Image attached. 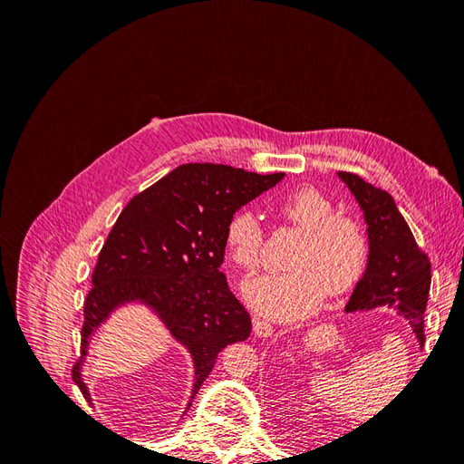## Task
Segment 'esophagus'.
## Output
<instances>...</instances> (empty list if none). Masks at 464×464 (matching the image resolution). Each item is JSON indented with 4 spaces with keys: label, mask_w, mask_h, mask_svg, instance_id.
I'll return each instance as SVG.
<instances>
[{
    "label": "esophagus",
    "mask_w": 464,
    "mask_h": 464,
    "mask_svg": "<svg viewBox=\"0 0 464 464\" xmlns=\"http://www.w3.org/2000/svg\"><path fill=\"white\" fill-rule=\"evenodd\" d=\"M254 333H256L257 336H261V339H266V336L273 334V325H271L269 321L254 317Z\"/></svg>",
    "instance_id": "obj_1"
}]
</instances>
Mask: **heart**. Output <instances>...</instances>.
Here are the masks:
<instances>
[{
	"label": "heart",
	"instance_id": "b5f03b06",
	"mask_svg": "<svg viewBox=\"0 0 464 464\" xmlns=\"http://www.w3.org/2000/svg\"><path fill=\"white\" fill-rule=\"evenodd\" d=\"M278 213L304 237L285 273L263 275L244 286L256 312L273 319H296L314 312L323 296H341L366 271L370 237L354 217L339 215L336 205L315 188H300L278 201ZM224 242L232 261L249 275L257 269L265 228L254 208L230 217Z\"/></svg>",
	"mask_w": 464,
	"mask_h": 464
}]
</instances>
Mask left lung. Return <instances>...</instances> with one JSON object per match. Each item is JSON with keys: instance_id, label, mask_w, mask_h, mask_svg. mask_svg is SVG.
I'll return each mask as SVG.
<instances>
[{"instance_id": "obj_1", "label": "left lung", "mask_w": 464, "mask_h": 464, "mask_svg": "<svg viewBox=\"0 0 464 464\" xmlns=\"http://www.w3.org/2000/svg\"><path fill=\"white\" fill-rule=\"evenodd\" d=\"M363 210L368 224L370 257L363 276L346 304V314L392 310L409 319L418 343L424 346V312L430 296V259L391 195L360 176L339 172Z\"/></svg>"}]
</instances>
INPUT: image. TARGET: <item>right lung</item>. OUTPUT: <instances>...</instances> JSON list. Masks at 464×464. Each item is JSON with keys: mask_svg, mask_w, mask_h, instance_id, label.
<instances>
[{"mask_svg": "<svg viewBox=\"0 0 464 464\" xmlns=\"http://www.w3.org/2000/svg\"><path fill=\"white\" fill-rule=\"evenodd\" d=\"M283 178V172L261 176L227 164H181L125 205L94 266L81 358L72 370L87 401L81 366L91 336L120 305L139 302L189 353L191 406L220 350L246 341L251 331L249 314L220 273L227 224Z\"/></svg>", "mask_w": 464, "mask_h": 464, "instance_id": "add662e5", "label": "right lung"}]
</instances>
